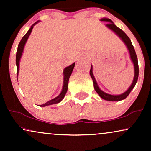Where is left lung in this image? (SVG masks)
I'll return each instance as SVG.
<instances>
[{"label": "left lung", "instance_id": "8db88e82", "mask_svg": "<svg viewBox=\"0 0 151 151\" xmlns=\"http://www.w3.org/2000/svg\"><path fill=\"white\" fill-rule=\"evenodd\" d=\"M101 21H104L108 22V24H106V26L108 27L109 29H110L111 30H112L115 34H116L117 36H118L124 42V44L127 46L128 50L129 51V54H130V58H131V61L133 62V65H134V69H135V76H134V78L133 80V82H132L131 85L130 87L128 88V90L127 91H125L124 93L120 94V95H111L109 93H106L100 89L99 88V86L97 84V82L96 79H95V77L93 74V67L91 65V68L90 69V75L91 77L93 82V86H94V88L96 90V91L98 93V94L100 96L101 98L102 99H104L105 100L107 101H120L124 99H125L127 97L129 96L130 93H131V90L135 87L136 83H137V79H138V76H139V66H138V61H137V55H136L135 49L132 45V42L130 38L128 37L127 34H125L124 32H123L121 29H119V27L115 25V24L113 23V22L109 18H103L102 19H100Z\"/></svg>", "mask_w": 151, "mask_h": 151}]
</instances>
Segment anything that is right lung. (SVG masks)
Returning a JSON list of instances; mask_svg holds the SVG:
<instances>
[{
  "instance_id": "1",
  "label": "right lung",
  "mask_w": 151,
  "mask_h": 151,
  "mask_svg": "<svg viewBox=\"0 0 151 151\" xmlns=\"http://www.w3.org/2000/svg\"><path fill=\"white\" fill-rule=\"evenodd\" d=\"M39 22V20L35 22L34 24H33L31 27L27 34L24 35V36L22 37V38L20 40V42L19 43L18 46V49H17V52H16V68H17V80H18V72H19V63H20V58H21V56L22 55V52H23L24 50V47L25 45V43L27 40V39L29 36V35L31 34V32L33 29V27L35 24H36L38 22ZM75 67V63L72 64L69 67H67L66 68H65L63 71V75H64V79H63V89H62V91L58 96H57L56 98L52 99V100L48 101V102L45 103L42 105H40L39 106H49V105H51V104H57V103L60 102L63 99L65 98L66 93L68 89V83H69V80L70 76H71L72 71H73V68Z\"/></svg>"
}]
</instances>
